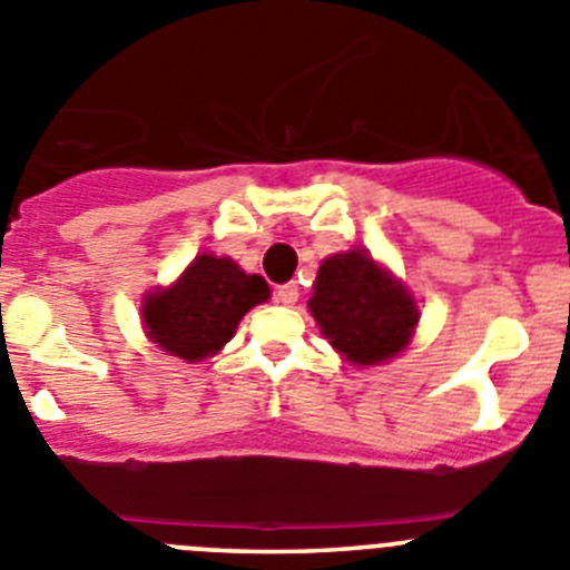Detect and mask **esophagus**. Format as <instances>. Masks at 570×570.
<instances>
[{
	"instance_id": "1",
	"label": "esophagus",
	"mask_w": 570,
	"mask_h": 570,
	"mask_svg": "<svg viewBox=\"0 0 570 570\" xmlns=\"http://www.w3.org/2000/svg\"><path fill=\"white\" fill-rule=\"evenodd\" d=\"M275 301L284 306H292L297 301V284H284V286H275Z\"/></svg>"
}]
</instances>
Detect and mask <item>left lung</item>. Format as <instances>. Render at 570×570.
Masks as SVG:
<instances>
[{
  "label": "left lung",
  "mask_w": 570,
  "mask_h": 570,
  "mask_svg": "<svg viewBox=\"0 0 570 570\" xmlns=\"http://www.w3.org/2000/svg\"><path fill=\"white\" fill-rule=\"evenodd\" d=\"M312 289V317L348 363L377 366L412 341L420 321L412 292L363 249L330 255Z\"/></svg>",
  "instance_id": "8db88e82"
}]
</instances>
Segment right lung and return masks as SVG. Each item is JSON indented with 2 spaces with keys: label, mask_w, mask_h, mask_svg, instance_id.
<instances>
[{
  "label": "right lung",
  "mask_w": 570,
  "mask_h": 570,
  "mask_svg": "<svg viewBox=\"0 0 570 570\" xmlns=\"http://www.w3.org/2000/svg\"><path fill=\"white\" fill-rule=\"evenodd\" d=\"M266 297L269 284L261 275H247L233 258L202 253L176 284L147 292L141 321L161 352L196 363L218 355L240 317Z\"/></svg>",
  "instance_id": "1"
}]
</instances>
